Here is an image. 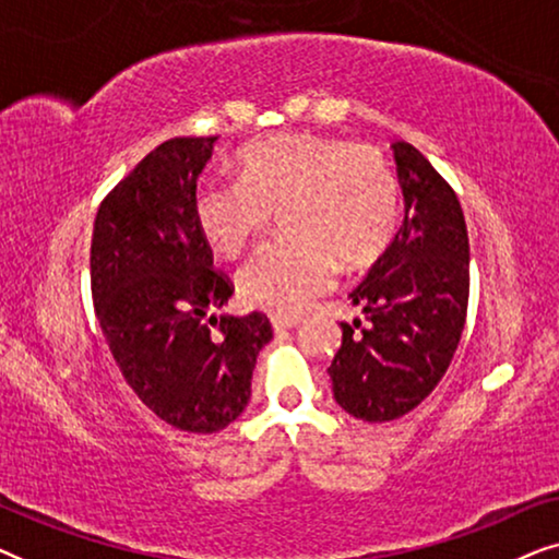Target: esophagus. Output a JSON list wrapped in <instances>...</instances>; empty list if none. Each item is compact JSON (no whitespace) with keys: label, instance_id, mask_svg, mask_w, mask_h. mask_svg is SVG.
Returning a JSON list of instances; mask_svg holds the SVG:
<instances>
[{"label":"esophagus","instance_id":"obj_1","mask_svg":"<svg viewBox=\"0 0 559 559\" xmlns=\"http://www.w3.org/2000/svg\"><path fill=\"white\" fill-rule=\"evenodd\" d=\"M300 325V320L297 318H282V316H272V328L274 333H285L289 328H297Z\"/></svg>","mask_w":559,"mask_h":559}]
</instances>
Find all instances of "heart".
Wrapping results in <instances>:
<instances>
[{
    "label": "heart",
    "instance_id": "1",
    "mask_svg": "<svg viewBox=\"0 0 559 559\" xmlns=\"http://www.w3.org/2000/svg\"><path fill=\"white\" fill-rule=\"evenodd\" d=\"M236 182L203 180L193 193L198 234L218 257L241 254L280 213L285 241L264 247L236 274L243 305L300 316L328 293L335 264L371 266L400 224V180L384 152L335 136L277 134L234 157Z\"/></svg>",
    "mask_w": 559,
    "mask_h": 559
}]
</instances>
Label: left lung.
Returning a JSON list of instances; mask_svg holds the SVG:
<instances>
[{
	"mask_svg": "<svg viewBox=\"0 0 559 559\" xmlns=\"http://www.w3.org/2000/svg\"><path fill=\"white\" fill-rule=\"evenodd\" d=\"M404 221L366 280L350 293L364 312L341 323L333 396L350 417L392 423L445 377L468 310L471 249L457 195L419 150L392 144Z\"/></svg>",
	"mask_w": 559,
	"mask_h": 559,
	"instance_id": "obj_1",
	"label": "left lung"
}]
</instances>
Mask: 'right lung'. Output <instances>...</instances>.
I'll list each match as a JSON object with an SVG mask.
<instances>
[{
	"mask_svg": "<svg viewBox=\"0 0 559 559\" xmlns=\"http://www.w3.org/2000/svg\"><path fill=\"white\" fill-rule=\"evenodd\" d=\"M218 136H175L98 205L91 293L121 377L144 407L186 432H218L247 409L262 312L211 316L234 295L193 221L198 175Z\"/></svg>",
	"mask_w": 559,
	"mask_h": 559,
	"instance_id": "right-lung-1",
	"label": "right lung"
}]
</instances>
